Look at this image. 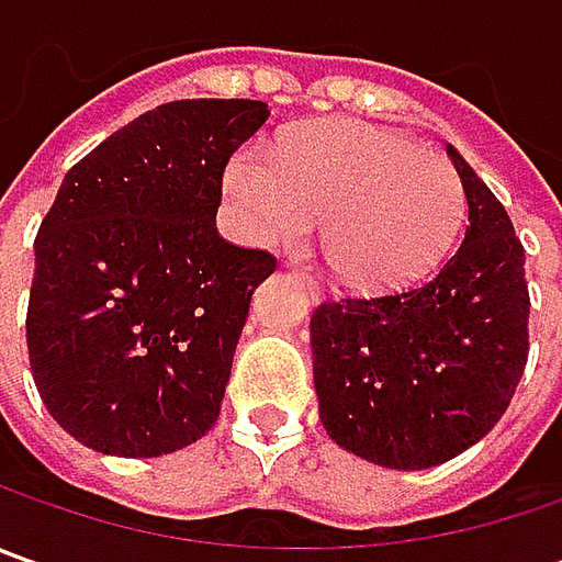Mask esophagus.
<instances>
[{
    "mask_svg": "<svg viewBox=\"0 0 562 562\" xmlns=\"http://www.w3.org/2000/svg\"><path fill=\"white\" fill-rule=\"evenodd\" d=\"M296 274H300V281H303V288L310 291V296H313V303H318V296H322V291H318V284L313 281V274H306L303 269H296Z\"/></svg>",
    "mask_w": 562,
    "mask_h": 562,
    "instance_id": "1",
    "label": "esophagus"
}]
</instances>
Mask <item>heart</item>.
<instances>
[{
	"instance_id": "obj_1",
	"label": "heart",
	"mask_w": 562,
	"mask_h": 562,
	"mask_svg": "<svg viewBox=\"0 0 562 562\" xmlns=\"http://www.w3.org/2000/svg\"><path fill=\"white\" fill-rule=\"evenodd\" d=\"M240 234L293 247L322 218V256L350 288H394L425 271L463 222V184L438 153L362 121H318L274 156L247 146L225 168Z\"/></svg>"
}]
</instances>
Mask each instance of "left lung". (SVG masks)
<instances>
[{
    "label": "left lung",
    "mask_w": 562,
    "mask_h": 562,
    "mask_svg": "<svg viewBox=\"0 0 562 562\" xmlns=\"http://www.w3.org/2000/svg\"><path fill=\"white\" fill-rule=\"evenodd\" d=\"M465 237L425 281L325 300L313 313L318 419L331 441L387 469H431L507 413L529 359L526 249L463 156Z\"/></svg>",
    "instance_id": "1"
}]
</instances>
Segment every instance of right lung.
Segmentation results:
<instances>
[{
	"mask_svg": "<svg viewBox=\"0 0 562 562\" xmlns=\"http://www.w3.org/2000/svg\"><path fill=\"white\" fill-rule=\"evenodd\" d=\"M256 99L165 102L65 175L33 240L27 353L75 441L162 457L218 419L266 249L215 227L227 159L269 119Z\"/></svg>",
	"mask_w": 562,
	"mask_h": 562,
	"instance_id": "right-lung-1",
	"label": "right lung"
}]
</instances>
